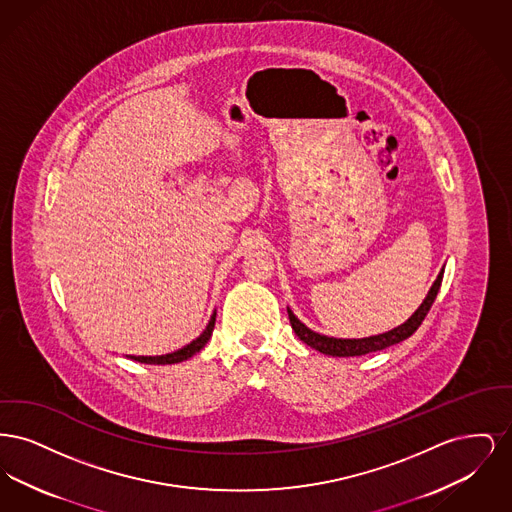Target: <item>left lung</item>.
Here are the masks:
<instances>
[{
	"label": "left lung",
	"mask_w": 512,
	"mask_h": 512,
	"mask_svg": "<svg viewBox=\"0 0 512 512\" xmlns=\"http://www.w3.org/2000/svg\"><path fill=\"white\" fill-rule=\"evenodd\" d=\"M441 280H443V270L439 272L434 286L430 288V292L426 295V299L422 301V305L414 311L413 317L409 318L405 324L393 328V330L386 332V334H380V336H370V338H363V340H338V338H328V336H322V334H317V332L309 330L303 322L297 320V317L293 315L290 309H288V317H290V324H292L293 332L297 334V338L301 341H305L307 345L315 347L317 351L324 353V355H332V357H357V355H366V353L380 351V349H386V347L395 345V343H399V341L411 338L414 332L418 330V326L422 324V320L428 315L432 303L436 301V295H438Z\"/></svg>",
	"instance_id": "1"
}]
</instances>
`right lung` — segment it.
<instances>
[{"label":"right lung","instance_id":"obj_1","mask_svg":"<svg viewBox=\"0 0 512 512\" xmlns=\"http://www.w3.org/2000/svg\"><path fill=\"white\" fill-rule=\"evenodd\" d=\"M215 317H217V313L211 317L207 328L203 330V334H201L199 338H195L192 343H188L186 347H182V349H178V351H174V353L159 355V357H130V359H134V361H138V363H146V365H174V363H182V361L190 359L192 355H195L197 351H201V349L205 347V343L209 341L211 334H213Z\"/></svg>","mask_w":512,"mask_h":512}]
</instances>
